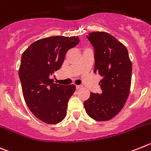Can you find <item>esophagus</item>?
Wrapping results in <instances>:
<instances>
[{
  "instance_id": "34e87169",
  "label": "esophagus",
  "mask_w": 151,
  "mask_h": 151,
  "mask_svg": "<svg viewBox=\"0 0 151 151\" xmlns=\"http://www.w3.org/2000/svg\"><path fill=\"white\" fill-rule=\"evenodd\" d=\"M81 88H82V86H81V85H77V86H76V89H77V90H79V89Z\"/></svg>"
}]
</instances>
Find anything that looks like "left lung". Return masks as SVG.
I'll use <instances>...</instances> for the list:
<instances>
[{
    "mask_svg": "<svg viewBox=\"0 0 151 151\" xmlns=\"http://www.w3.org/2000/svg\"><path fill=\"white\" fill-rule=\"evenodd\" d=\"M94 49V73L102 76L100 93H90L83 105L87 115L96 121H107L123 108L129 95L132 65L126 47L105 32L86 36Z\"/></svg>",
    "mask_w": 151,
    "mask_h": 151,
    "instance_id": "obj_1",
    "label": "left lung"
}]
</instances>
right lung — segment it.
<instances>
[{"instance_id":"obj_1","label":"right lung","mask_w":151,"mask_h":151,"mask_svg":"<svg viewBox=\"0 0 151 151\" xmlns=\"http://www.w3.org/2000/svg\"><path fill=\"white\" fill-rule=\"evenodd\" d=\"M80 42L75 36H52L29 45L21 57L19 70L23 97L34 115L47 124H57L67 115L74 84L53 83L50 76L59 70L65 55Z\"/></svg>"}]
</instances>
